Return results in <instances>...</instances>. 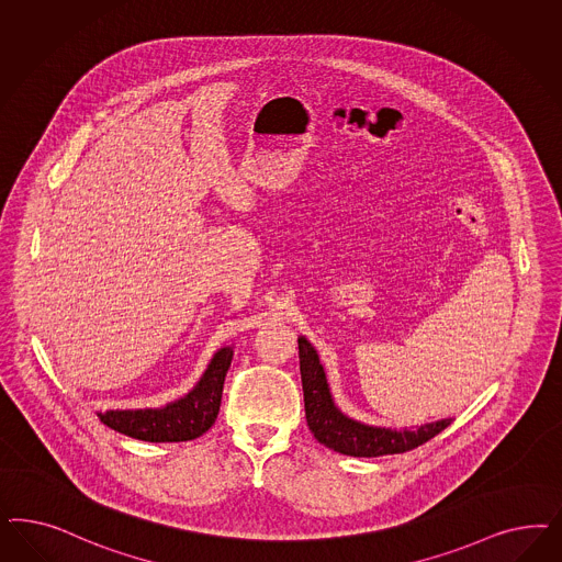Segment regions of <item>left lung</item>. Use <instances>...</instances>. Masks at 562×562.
Wrapping results in <instances>:
<instances>
[{"mask_svg":"<svg viewBox=\"0 0 562 562\" xmlns=\"http://www.w3.org/2000/svg\"><path fill=\"white\" fill-rule=\"evenodd\" d=\"M297 345L306 419L314 438L328 449L351 457L405 453L440 435L451 424V419H440L432 424H424L416 430H391L349 419L335 407L330 398L325 370L318 362L314 347L306 341V337H300Z\"/></svg>","mask_w":562,"mask_h":562,"instance_id":"1","label":"left lung"}]
</instances>
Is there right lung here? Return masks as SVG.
I'll return each instance as SVG.
<instances>
[{
	"label": "right lung",
	"instance_id": "right-lung-1",
	"mask_svg": "<svg viewBox=\"0 0 562 562\" xmlns=\"http://www.w3.org/2000/svg\"><path fill=\"white\" fill-rule=\"evenodd\" d=\"M234 351L223 347L215 353L209 370L200 379L196 389L186 397L169 403L161 409L136 412H108L99 414L101 422L115 432L148 440V442H183L204 435L217 419L223 395V382L227 376Z\"/></svg>",
	"mask_w": 562,
	"mask_h": 562
}]
</instances>
